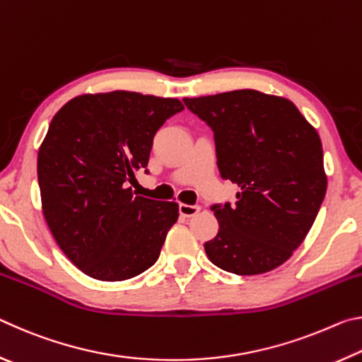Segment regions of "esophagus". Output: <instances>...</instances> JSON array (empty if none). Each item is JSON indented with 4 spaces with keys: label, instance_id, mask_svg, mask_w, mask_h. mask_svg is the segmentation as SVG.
<instances>
[{
    "label": "esophagus",
    "instance_id": "esophagus-1",
    "mask_svg": "<svg viewBox=\"0 0 362 362\" xmlns=\"http://www.w3.org/2000/svg\"><path fill=\"white\" fill-rule=\"evenodd\" d=\"M201 211L199 206H192V204H179V212L182 217H193Z\"/></svg>",
    "mask_w": 362,
    "mask_h": 362
}]
</instances>
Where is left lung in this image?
Listing matches in <instances>:
<instances>
[{"mask_svg": "<svg viewBox=\"0 0 362 362\" xmlns=\"http://www.w3.org/2000/svg\"><path fill=\"white\" fill-rule=\"evenodd\" d=\"M214 132L223 180L236 203L214 204L218 233L204 244L214 265L235 274L272 272L289 259L326 196L322 145L298 108L254 89L183 99Z\"/></svg>", "mask_w": 362, "mask_h": 362, "instance_id": "1", "label": "left lung"}]
</instances>
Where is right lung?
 <instances>
[{"label":"right lung","instance_id":"add662e5","mask_svg":"<svg viewBox=\"0 0 362 362\" xmlns=\"http://www.w3.org/2000/svg\"><path fill=\"white\" fill-rule=\"evenodd\" d=\"M180 100L129 90L75 97L38 151L42 214L62 252L88 276L124 281L155 265L179 204L127 187ZM148 173V170H145Z\"/></svg>","mask_w":362,"mask_h":362}]
</instances>
